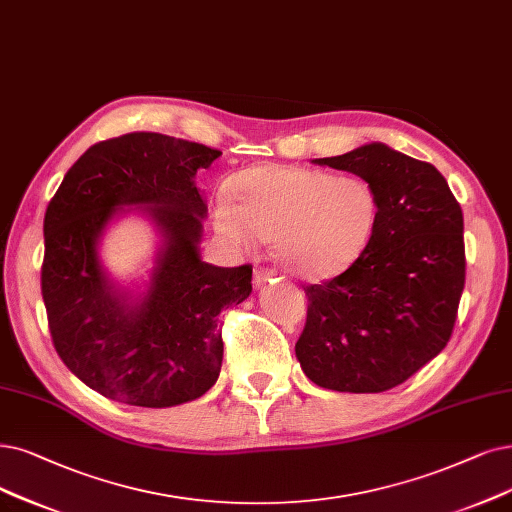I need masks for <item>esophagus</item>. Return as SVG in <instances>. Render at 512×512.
<instances>
[{
    "label": "esophagus",
    "instance_id": "34e87169",
    "mask_svg": "<svg viewBox=\"0 0 512 512\" xmlns=\"http://www.w3.org/2000/svg\"><path fill=\"white\" fill-rule=\"evenodd\" d=\"M273 277H275L273 271H269V269H258V271H254V285H256V288H262V285L267 283V281H271Z\"/></svg>",
    "mask_w": 512,
    "mask_h": 512
}]
</instances>
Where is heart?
Segmentation results:
<instances>
[{
	"label": "heart",
	"mask_w": 512,
	"mask_h": 512,
	"mask_svg": "<svg viewBox=\"0 0 512 512\" xmlns=\"http://www.w3.org/2000/svg\"><path fill=\"white\" fill-rule=\"evenodd\" d=\"M233 203L212 208L216 233L239 252L273 239L281 267L304 279H332L361 258L378 222V197L361 176L264 163L229 180Z\"/></svg>",
	"instance_id": "1"
}]
</instances>
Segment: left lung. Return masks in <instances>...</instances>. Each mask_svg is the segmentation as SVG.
I'll return each mask as SVG.
<instances>
[{"label":"left lung","mask_w":512,"mask_h":512,"mask_svg":"<svg viewBox=\"0 0 512 512\" xmlns=\"http://www.w3.org/2000/svg\"><path fill=\"white\" fill-rule=\"evenodd\" d=\"M313 163L370 182L378 222L351 269L304 288L309 311L296 357L317 386L382 393L452 336L466 269L460 203L435 166L382 142Z\"/></svg>","instance_id":"8db88e82"}]
</instances>
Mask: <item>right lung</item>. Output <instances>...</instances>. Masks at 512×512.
Wrapping results in <instances>:
<instances>
[{
    "instance_id": "right-lung-1",
    "label": "right lung",
    "mask_w": 512,
    "mask_h": 512,
    "mask_svg": "<svg viewBox=\"0 0 512 512\" xmlns=\"http://www.w3.org/2000/svg\"><path fill=\"white\" fill-rule=\"evenodd\" d=\"M220 155L157 132L102 140L73 163L48 203L42 296L52 342L102 397L172 407L218 380L220 313L252 292L250 264L220 269L199 254L208 206L195 176ZM126 213L147 217L160 235L140 291L119 286L97 252Z\"/></svg>"
}]
</instances>
